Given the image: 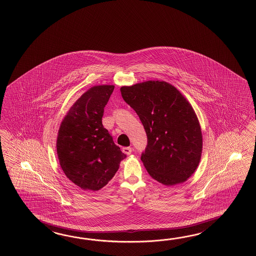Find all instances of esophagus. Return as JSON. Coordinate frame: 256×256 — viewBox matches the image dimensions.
<instances>
[{"mask_svg":"<svg viewBox=\"0 0 256 256\" xmlns=\"http://www.w3.org/2000/svg\"><path fill=\"white\" fill-rule=\"evenodd\" d=\"M122 152L126 154H130L132 148H130V147H124V148H122Z\"/></svg>","mask_w":256,"mask_h":256,"instance_id":"obj_1","label":"esophagus"}]
</instances>
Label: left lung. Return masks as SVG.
Wrapping results in <instances>:
<instances>
[{"instance_id":"obj_1","label":"left lung","mask_w":256,"mask_h":256,"mask_svg":"<svg viewBox=\"0 0 256 256\" xmlns=\"http://www.w3.org/2000/svg\"><path fill=\"white\" fill-rule=\"evenodd\" d=\"M147 136L141 160L163 185L185 182L202 158V132L195 110L178 90L166 82L148 80L120 88Z\"/></svg>"}]
</instances>
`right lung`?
I'll use <instances>...</instances> for the list:
<instances>
[{"label":"right lung","instance_id":"add662e5","mask_svg":"<svg viewBox=\"0 0 256 256\" xmlns=\"http://www.w3.org/2000/svg\"><path fill=\"white\" fill-rule=\"evenodd\" d=\"M114 90V85L90 88L71 106L60 124L56 139L60 166L84 190L97 191L107 185L126 156L102 120Z\"/></svg>","mask_w":256,"mask_h":256}]
</instances>
